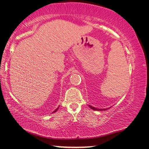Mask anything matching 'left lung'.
Returning a JSON list of instances; mask_svg holds the SVG:
<instances>
[{
    "mask_svg": "<svg viewBox=\"0 0 149 149\" xmlns=\"http://www.w3.org/2000/svg\"><path fill=\"white\" fill-rule=\"evenodd\" d=\"M90 106V108H91V109H94V110H100V111H102V110H106V109H97V108H94V107H93V106Z\"/></svg>",
    "mask_w": 149,
    "mask_h": 149,
    "instance_id": "8db88e82",
    "label": "left lung"
}]
</instances>
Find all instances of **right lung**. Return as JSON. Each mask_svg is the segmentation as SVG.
Listing matches in <instances>:
<instances>
[{"label": "right lung", "mask_w": 149, "mask_h": 149, "mask_svg": "<svg viewBox=\"0 0 149 149\" xmlns=\"http://www.w3.org/2000/svg\"><path fill=\"white\" fill-rule=\"evenodd\" d=\"M58 109V108H57V109H55V110L54 111H53V112H55V111H57V109Z\"/></svg>", "instance_id": "add662e5"}]
</instances>
